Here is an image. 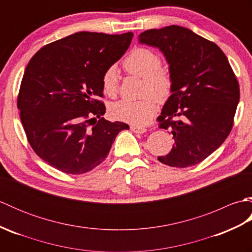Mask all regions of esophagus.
I'll return each mask as SVG.
<instances>
[{
	"label": "esophagus",
	"instance_id": "1",
	"mask_svg": "<svg viewBox=\"0 0 252 252\" xmlns=\"http://www.w3.org/2000/svg\"><path fill=\"white\" fill-rule=\"evenodd\" d=\"M130 129H131V131H132V132L138 133V134H143V133H145V132L147 131V130H146V127L140 126H130Z\"/></svg>",
	"mask_w": 252,
	"mask_h": 252
}]
</instances>
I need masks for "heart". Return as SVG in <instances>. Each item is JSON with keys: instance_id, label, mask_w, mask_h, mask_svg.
I'll return each mask as SVG.
<instances>
[{"instance_id": "1", "label": "heart", "mask_w": 252, "mask_h": 252, "mask_svg": "<svg viewBox=\"0 0 252 252\" xmlns=\"http://www.w3.org/2000/svg\"><path fill=\"white\" fill-rule=\"evenodd\" d=\"M126 70L143 79V95L138 100L123 98L111 104L110 114L118 120L132 125H146L157 111V101L163 103L172 94L173 80L168 69L161 67V58L146 47H135L123 62ZM104 93L115 96L118 92L116 67L107 68L101 77Z\"/></svg>"}]
</instances>
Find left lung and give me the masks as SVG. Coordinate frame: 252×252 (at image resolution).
I'll use <instances>...</instances> for the list:
<instances>
[{
    "label": "left lung",
    "mask_w": 252,
    "mask_h": 252,
    "mask_svg": "<svg viewBox=\"0 0 252 252\" xmlns=\"http://www.w3.org/2000/svg\"><path fill=\"white\" fill-rule=\"evenodd\" d=\"M138 42L162 53L173 80L158 121L172 130L174 144L158 160L176 168L201 162L233 127L239 85L227 57L216 43L175 25L144 31Z\"/></svg>",
    "instance_id": "left-lung-1"
}]
</instances>
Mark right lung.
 <instances>
[{
    "mask_svg": "<svg viewBox=\"0 0 252 252\" xmlns=\"http://www.w3.org/2000/svg\"><path fill=\"white\" fill-rule=\"evenodd\" d=\"M132 32L81 31L47 44L31 58L17 107L35 154L53 168L81 174L106 159L126 123L105 120L101 77L129 49ZM99 118V120L95 119Z\"/></svg>",
    "mask_w": 252,
    "mask_h": 252,
    "instance_id": "1",
    "label": "right lung"
}]
</instances>
